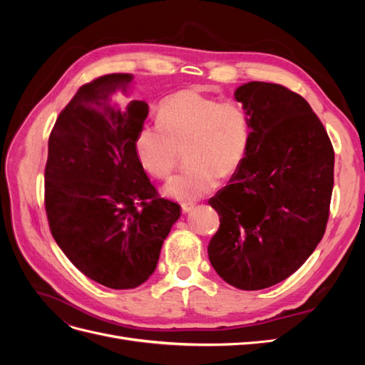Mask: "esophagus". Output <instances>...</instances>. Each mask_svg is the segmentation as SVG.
Listing matches in <instances>:
<instances>
[{"instance_id": "esophagus-1", "label": "esophagus", "mask_w": 365, "mask_h": 365, "mask_svg": "<svg viewBox=\"0 0 365 365\" xmlns=\"http://www.w3.org/2000/svg\"><path fill=\"white\" fill-rule=\"evenodd\" d=\"M193 207H195V204H193V202H185V204H182V205H181L182 213H189V212H192Z\"/></svg>"}]
</instances>
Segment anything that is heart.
<instances>
[{
	"instance_id": "heart-1",
	"label": "heart",
	"mask_w": 365,
	"mask_h": 365,
	"mask_svg": "<svg viewBox=\"0 0 365 365\" xmlns=\"http://www.w3.org/2000/svg\"><path fill=\"white\" fill-rule=\"evenodd\" d=\"M160 120L141 125L135 135V153L143 169L157 178L169 176L187 148L192 165L164 185V193L180 202H193L212 193L220 180L239 170L251 140L250 117L236 102L187 88L160 106Z\"/></svg>"
}]
</instances>
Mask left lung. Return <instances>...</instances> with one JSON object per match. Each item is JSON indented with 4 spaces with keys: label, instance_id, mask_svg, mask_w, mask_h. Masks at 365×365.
Here are the masks:
<instances>
[{
    "label": "left lung",
    "instance_id": "left-lung-1",
    "mask_svg": "<svg viewBox=\"0 0 365 365\" xmlns=\"http://www.w3.org/2000/svg\"><path fill=\"white\" fill-rule=\"evenodd\" d=\"M250 117L247 157L208 204L220 225L208 259L244 291L288 279L323 239L335 153L304 98L279 83L248 82L235 93Z\"/></svg>",
    "mask_w": 365,
    "mask_h": 365
}]
</instances>
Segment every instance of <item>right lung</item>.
<instances>
[{
  "instance_id": "1",
  "label": "right lung",
  "mask_w": 365,
  "mask_h": 365,
  "mask_svg": "<svg viewBox=\"0 0 365 365\" xmlns=\"http://www.w3.org/2000/svg\"><path fill=\"white\" fill-rule=\"evenodd\" d=\"M132 79L114 73L82 85L53 126L46 164L54 240L77 269L111 289H134L150 277L181 216L137 158L134 143L148 103L115 101Z\"/></svg>"
}]
</instances>
